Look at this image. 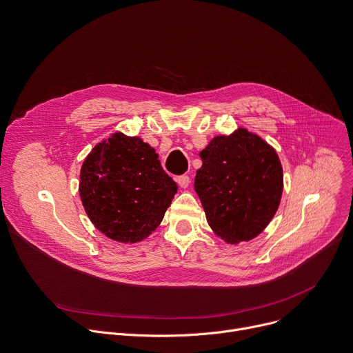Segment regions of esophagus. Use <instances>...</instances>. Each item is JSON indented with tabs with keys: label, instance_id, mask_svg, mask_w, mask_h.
<instances>
[{
	"label": "esophagus",
	"instance_id": "34e87169",
	"mask_svg": "<svg viewBox=\"0 0 353 353\" xmlns=\"http://www.w3.org/2000/svg\"><path fill=\"white\" fill-rule=\"evenodd\" d=\"M177 183H179V185H180V187L185 188V187H188V184H190V177H188L187 174L179 176V177H177Z\"/></svg>",
	"mask_w": 353,
	"mask_h": 353
}]
</instances>
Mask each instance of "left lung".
<instances>
[{"label": "left lung", "instance_id": "1", "mask_svg": "<svg viewBox=\"0 0 353 353\" xmlns=\"http://www.w3.org/2000/svg\"><path fill=\"white\" fill-rule=\"evenodd\" d=\"M194 188L207 221L230 243L259 236L275 215L283 173L275 150L244 128L214 138L199 152Z\"/></svg>", "mask_w": 353, "mask_h": 353}]
</instances>
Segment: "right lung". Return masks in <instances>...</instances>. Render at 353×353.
I'll list each match as a JSON object with an SVG mask.
<instances>
[{
	"label": "right lung",
	"mask_w": 353,
	"mask_h": 353,
	"mask_svg": "<svg viewBox=\"0 0 353 353\" xmlns=\"http://www.w3.org/2000/svg\"><path fill=\"white\" fill-rule=\"evenodd\" d=\"M176 192L155 149L138 137L112 135L93 148L81 169L79 194L89 219L123 243L152 233Z\"/></svg>",
	"instance_id": "obj_1"
}]
</instances>
